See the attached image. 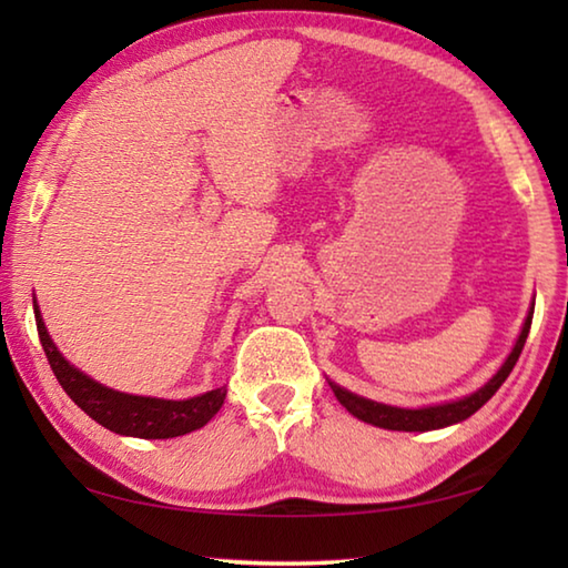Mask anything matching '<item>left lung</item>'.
<instances>
[{
    "label": "left lung",
    "mask_w": 568,
    "mask_h": 568,
    "mask_svg": "<svg viewBox=\"0 0 568 568\" xmlns=\"http://www.w3.org/2000/svg\"><path fill=\"white\" fill-rule=\"evenodd\" d=\"M531 318H534V311H528L521 335H518L514 351L508 353L506 363L496 371V376L488 381L484 388H478L476 393H470V396L460 400L440 403V406H426V408H396V406H386V403H376L363 396H355V393L335 386L333 381L328 383L335 393V398L343 403L345 410L353 413L355 418L371 423V426L388 428V430H436V428L454 426V423H460L468 416H474V413L484 406V403L491 398L498 388H501V383L508 378V373L514 371L518 355L524 351L528 331H531Z\"/></svg>",
    "instance_id": "1"
}]
</instances>
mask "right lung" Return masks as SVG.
<instances>
[{
  "mask_svg": "<svg viewBox=\"0 0 568 568\" xmlns=\"http://www.w3.org/2000/svg\"><path fill=\"white\" fill-rule=\"evenodd\" d=\"M37 333H40L42 348L47 361L52 365V373L60 381L67 396L80 406L92 420L100 426L114 430L120 436L134 438H175L185 436L190 430L203 428L215 416L225 400V386L207 390L203 396L187 400H165L150 396H130V393L112 390L102 383L84 376L80 368H74L64 361V355L57 351L50 333L44 328L40 307L34 301Z\"/></svg>",
  "mask_w": 568,
  "mask_h": 568,
  "instance_id": "obj_1",
  "label": "right lung"
}]
</instances>
